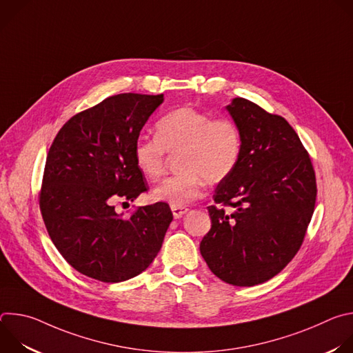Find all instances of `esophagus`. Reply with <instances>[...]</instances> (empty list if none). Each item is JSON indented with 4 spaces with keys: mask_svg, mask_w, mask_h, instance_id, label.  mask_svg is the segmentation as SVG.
Returning <instances> with one entry per match:
<instances>
[{
    "mask_svg": "<svg viewBox=\"0 0 353 353\" xmlns=\"http://www.w3.org/2000/svg\"><path fill=\"white\" fill-rule=\"evenodd\" d=\"M172 212H173L174 219H180L188 212V208H184V207L183 208H172Z\"/></svg>",
    "mask_w": 353,
    "mask_h": 353,
    "instance_id": "esophagus-1",
    "label": "esophagus"
}]
</instances>
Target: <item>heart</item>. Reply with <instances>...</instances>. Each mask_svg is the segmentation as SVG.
Returning <instances> with one entry per match:
<instances>
[{
  "label": "heart",
  "mask_w": 353,
  "mask_h": 353,
  "mask_svg": "<svg viewBox=\"0 0 353 353\" xmlns=\"http://www.w3.org/2000/svg\"><path fill=\"white\" fill-rule=\"evenodd\" d=\"M165 152H179L180 173L157 185L150 198L183 208L201 198L204 180L215 184L232 174L241 154V134L229 119L214 120L192 108H180L158 120L155 138H138L132 148L138 170L150 181L163 174Z\"/></svg>",
  "instance_id": "b5f03b06"
}]
</instances>
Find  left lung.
Returning a JSON list of instances; mask_svg holds the SVG:
<instances>
[{"mask_svg":"<svg viewBox=\"0 0 353 353\" xmlns=\"http://www.w3.org/2000/svg\"><path fill=\"white\" fill-rule=\"evenodd\" d=\"M241 134L232 174L215 190L201 256L223 282L254 286L279 274L299 251L316 205V174L290 124L234 97L226 106Z\"/></svg>","mask_w":353,"mask_h":353,"instance_id":"8db88e82","label":"left lung"}]
</instances>
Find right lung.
<instances>
[{
    "label": "right lung",
    "instance_id": "obj_1",
    "mask_svg": "<svg viewBox=\"0 0 353 353\" xmlns=\"http://www.w3.org/2000/svg\"><path fill=\"white\" fill-rule=\"evenodd\" d=\"M163 94L120 93L70 119L48 150L40 211L48 236L78 272L108 283L145 271L173 214L166 203L117 214L146 191L132 148Z\"/></svg>",
    "mask_w": 353,
    "mask_h": 353
}]
</instances>
